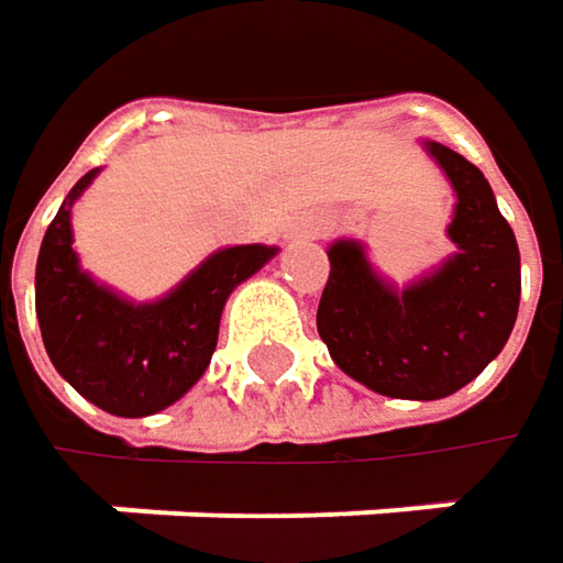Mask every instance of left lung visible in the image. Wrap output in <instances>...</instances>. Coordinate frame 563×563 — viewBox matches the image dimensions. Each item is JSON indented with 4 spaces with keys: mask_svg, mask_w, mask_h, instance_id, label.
Segmentation results:
<instances>
[{
    "mask_svg": "<svg viewBox=\"0 0 563 563\" xmlns=\"http://www.w3.org/2000/svg\"><path fill=\"white\" fill-rule=\"evenodd\" d=\"M424 152L457 197L448 223L454 252L398 288L360 240H333L317 308V333L350 379L411 401L448 398L473 383L503 353L522 295L519 243L489 180L441 142L424 139Z\"/></svg>",
    "mask_w": 563,
    "mask_h": 563,
    "instance_id": "1",
    "label": "left lung"
}]
</instances>
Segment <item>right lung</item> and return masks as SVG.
<instances>
[{"instance_id": "right-lung-1", "label": "right lung", "mask_w": 563, "mask_h": 563, "mask_svg": "<svg viewBox=\"0 0 563 563\" xmlns=\"http://www.w3.org/2000/svg\"><path fill=\"white\" fill-rule=\"evenodd\" d=\"M100 168L80 177L51 220L35 268V311L54 369L87 401L119 418H145L197 386L220 336L227 298L278 246H227L155 301H132L97 282L74 249V203Z\"/></svg>"}]
</instances>
